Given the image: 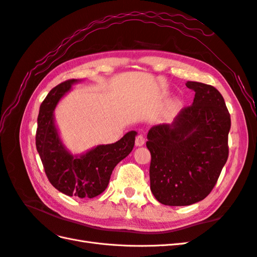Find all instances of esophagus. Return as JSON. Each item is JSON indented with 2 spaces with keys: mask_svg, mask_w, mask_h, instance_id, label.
Masks as SVG:
<instances>
[{
  "mask_svg": "<svg viewBox=\"0 0 257 257\" xmlns=\"http://www.w3.org/2000/svg\"><path fill=\"white\" fill-rule=\"evenodd\" d=\"M136 146H143L145 144V137H144L142 134H139L136 136V141H135Z\"/></svg>",
  "mask_w": 257,
  "mask_h": 257,
  "instance_id": "esophagus-1",
  "label": "esophagus"
}]
</instances>
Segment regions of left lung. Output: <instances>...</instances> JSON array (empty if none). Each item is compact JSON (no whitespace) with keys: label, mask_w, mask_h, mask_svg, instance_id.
<instances>
[{"label":"left lung","mask_w":257,"mask_h":257,"mask_svg":"<svg viewBox=\"0 0 257 257\" xmlns=\"http://www.w3.org/2000/svg\"><path fill=\"white\" fill-rule=\"evenodd\" d=\"M195 91L192 105L180 111L172 124L149 130L146 146L152 155L150 190L168 206L202 201L214 189L229 156L230 113L214 86L187 81Z\"/></svg>","instance_id":"left-lung-1"}]
</instances>
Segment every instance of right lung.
I'll return each instance as SVG.
<instances>
[{
	"label": "right lung",
	"instance_id": "1",
	"mask_svg": "<svg viewBox=\"0 0 257 257\" xmlns=\"http://www.w3.org/2000/svg\"><path fill=\"white\" fill-rule=\"evenodd\" d=\"M76 81L68 79L55 86L42 101L36 147L48 180L56 190L68 196L92 198L107 189L114 167L132 152L136 132L131 131L114 144L99 145L85 155L73 157L60 140L54 125L53 110Z\"/></svg>",
	"mask_w": 257,
	"mask_h": 257
}]
</instances>
